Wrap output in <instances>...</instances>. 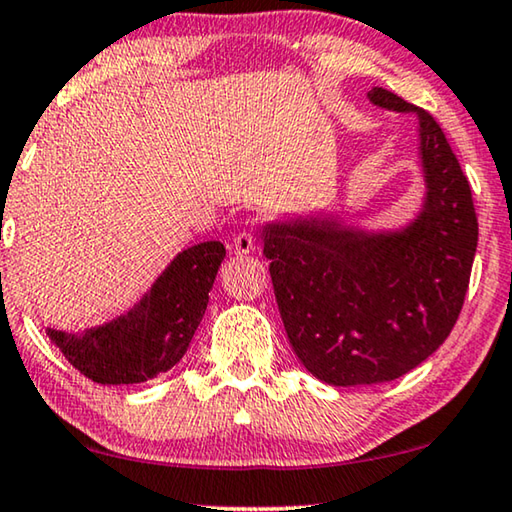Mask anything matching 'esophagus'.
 Returning <instances> with one entry per match:
<instances>
[{"label":"esophagus","mask_w":512,"mask_h":512,"mask_svg":"<svg viewBox=\"0 0 512 512\" xmlns=\"http://www.w3.org/2000/svg\"><path fill=\"white\" fill-rule=\"evenodd\" d=\"M232 248H234V255L246 257V255H250V253H255L257 241H255V236H253V234H248V232H239V234L234 236Z\"/></svg>","instance_id":"1"}]
</instances>
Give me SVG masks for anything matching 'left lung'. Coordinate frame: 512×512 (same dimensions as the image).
Returning <instances> with one entry per match:
<instances>
[{
  "instance_id": "8db88e82",
  "label": "left lung",
  "mask_w": 512,
  "mask_h": 512,
  "mask_svg": "<svg viewBox=\"0 0 512 512\" xmlns=\"http://www.w3.org/2000/svg\"><path fill=\"white\" fill-rule=\"evenodd\" d=\"M368 101L416 114L425 193L414 216L379 230L340 213L259 227L294 354L329 386L384 384L437 352L462 310L478 246L469 181L437 121L388 89L372 87Z\"/></svg>"
}]
</instances>
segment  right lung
<instances>
[{"instance_id":"right-lung-1","label":"right lung","mask_w":512,"mask_h":512,"mask_svg":"<svg viewBox=\"0 0 512 512\" xmlns=\"http://www.w3.org/2000/svg\"><path fill=\"white\" fill-rule=\"evenodd\" d=\"M225 259L220 241L177 253L131 308L91 329H48L68 363L96 384H142L172 370L193 340Z\"/></svg>"}]
</instances>
